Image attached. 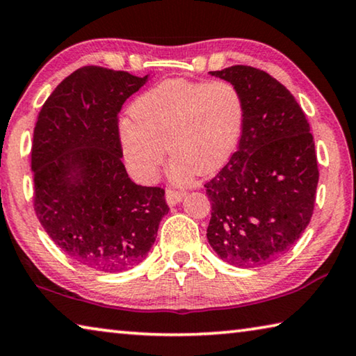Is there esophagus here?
I'll return each instance as SVG.
<instances>
[{"instance_id":"1","label":"esophagus","mask_w":356,"mask_h":356,"mask_svg":"<svg viewBox=\"0 0 356 356\" xmlns=\"http://www.w3.org/2000/svg\"><path fill=\"white\" fill-rule=\"evenodd\" d=\"M185 193L182 191H176V190H166V202L170 204V206H176L180 201L184 200Z\"/></svg>"}]
</instances>
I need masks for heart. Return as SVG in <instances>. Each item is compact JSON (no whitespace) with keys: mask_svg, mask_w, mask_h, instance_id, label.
Instances as JSON below:
<instances>
[{"mask_svg":"<svg viewBox=\"0 0 356 356\" xmlns=\"http://www.w3.org/2000/svg\"><path fill=\"white\" fill-rule=\"evenodd\" d=\"M131 120L119 129V144L130 172L152 182L172 155L171 180L190 182L193 174L221 168L236 150L243 127V104L231 83L163 81L130 106Z\"/></svg>","mask_w":356,"mask_h":356,"instance_id":"b5f03b06","label":"heart"}]
</instances>
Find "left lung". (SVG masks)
<instances>
[{
	"label": "left lung",
	"instance_id": "left-lung-1",
	"mask_svg": "<svg viewBox=\"0 0 356 356\" xmlns=\"http://www.w3.org/2000/svg\"><path fill=\"white\" fill-rule=\"evenodd\" d=\"M210 75L238 91L243 127L231 160L206 184L209 243L236 267L270 264L311 221L318 182L314 138L293 95L267 72L232 65Z\"/></svg>",
	"mask_w": 356,
	"mask_h": 356
}]
</instances>
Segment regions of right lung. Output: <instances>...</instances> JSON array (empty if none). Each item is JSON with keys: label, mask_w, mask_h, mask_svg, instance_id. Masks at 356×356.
Returning <instances> with one entry per match:
<instances>
[{"label": "right lung", "mask_w": 356, "mask_h": 356, "mask_svg": "<svg viewBox=\"0 0 356 356\" xmlns=\"http://www.w3.org/2000/svg\"><path fill=\"white\" fill-rule=\"evenodd\" d=\"M150 75L86 65L58 84L34 129V210L65 256L120 273L146 259L165 190L136 185L122 163L118 114Z\"/></svg>", "instance_id": "1"}]
</instances>
